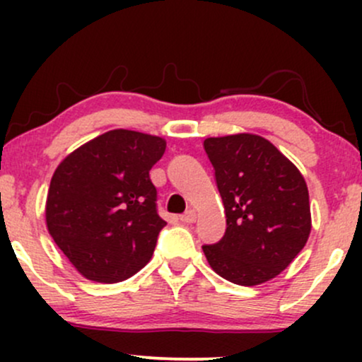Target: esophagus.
I'll return each instance as SVG.
<instances>
[{"instance_id":"1","label":"esophagus","mask_w":362,"mask_h":362,"mask_svg":"<svg viewBox=\"0 0 362 362\" xmlns=\"http://www.w3.org/2000/svg\"><path fill=\"white\" fill-rule=\"evenodd\" d=\"M195 219H197V213H195L194 209H189L185 214L180 216L182 223H194Z\"/></svg>"}]
</instances>
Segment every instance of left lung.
Masks as SVG:
<instances>
[{"instance_id":"1","label":"left lung","mask_w":362,"mask_h":362,"mask_svg":"<svg viewBox=\"0 0 362 362\" xmlns=\"http://www.w3.org/2000/svg\"><path fill=\"white\" fill-rule=\"evenodd\" d=\"M226 233L202 250L211 269L240 286L274 279L296 259L311 231L305 177L271 141L240 134L207 138Z\"/></svg>"}]
</instances>
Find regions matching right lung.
<instances>
[{
	"instance_id": "obj_1",
	"label": "right lung",
	"mask_w": 362,
	"mask_h": 362,
	"mask_svg": "<svg viewBox=\"0 0 362 362\" xmlns=\"http://www.w3.org/2000/svg\"><path fill=\"white\" fill-rule=\"evenodd\" d=\"M167 141L114 129L57 165L45 201L49 235L86 279L126 281L151 260L165 226L149 170Z\"/></svg>"
}]
</instances>
